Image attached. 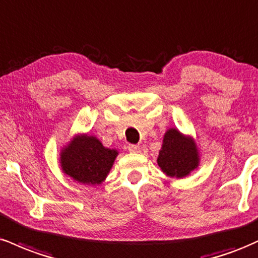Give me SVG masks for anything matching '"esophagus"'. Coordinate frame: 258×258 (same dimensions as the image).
Here are the masks:
<instances>
[{"label":"esophagus","mask_w":258,"mask_h":258,"mask_svg":"<svg viewBox=\"0 0 258 258\" xmlns=\"http://www.w3.org/2000/svg\"><path fill=\"white\" fill-rule=\"evenodd\" d=\"M128 150L133 153H139L140 152V146H138V145H129Z\"/></svg>","instance_id":"34e87169"}]
</instances>
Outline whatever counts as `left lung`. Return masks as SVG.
Returning <instances> with one entry per match:
<instances>
[{
    "label": "left lung",
    "mask_w": 258,
    "mask_h": 258,
    "mask_svg": "<svg viewBox=\"0 0 258 258\" xmlns=\"http://www.w3.org/2000/svg\"><path fill=\"white\" fill-rule=\"evenodd\" d=\"M157 163L169 178L181 179L190 175L200 166V151L195 139L179 129L169 128L163 135Z\"/></svg>",
    "instance_id": "1"
}]
</instances>
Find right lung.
Wrapping results in <instances>:
<instances>
[{"label": "right lung", "instance_id": "obj_1", "mask_svg": "<svg viewBox=\"0 0 258 258\" xmlns=\"http://www.w3.org/2000/svg\"><path fill=\"white\" fill-rule=\"evenodd\" d=\"M118 153L115 149L103 146L94 135L77 133L60 147L59 166L74 181L98 185L106 180Z\"/></svg>", "mask_w": 258, "mask_h": 258}]
</instances>
